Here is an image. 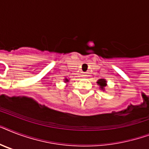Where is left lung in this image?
<instances>
[{
    "label": "left lung",
    "mask_w": 149,
    "mask_h": 149,
    "mask_svg": "<svg viewBox=\"0 0 149 149\" xmlns=\"http://www.w3.org/2000/svg\"><path fill=\"white\" fill-rule=\"evenodd\" d=\"M97 85L100 86V88L104 91V87L107 86V80L105 79H98V81L97 82Z\"/></svg>",
    "instance_id": "1"
}]
</instances>
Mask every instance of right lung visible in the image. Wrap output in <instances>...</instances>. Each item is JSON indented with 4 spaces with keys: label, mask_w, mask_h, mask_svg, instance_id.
Returning a JSON list of instances; mask_svg holds the SVG:
<instances>
[{
    "label": "right lung",
    "mask_w": 149,
    "mask_h": 149,
    "mask_svg": "<svg viewBox=\"0 0 149 149\" xmlns=\"http://www.w3.org/2000/svg\"><path fill=\"white\" fill-rule=\"evenodd\" d=\"M64 82H65V83H67V82H69V79H68L67 78H65V79H64Z\"/></svg>",
    "instance_id": "1"
}]
</instances>
